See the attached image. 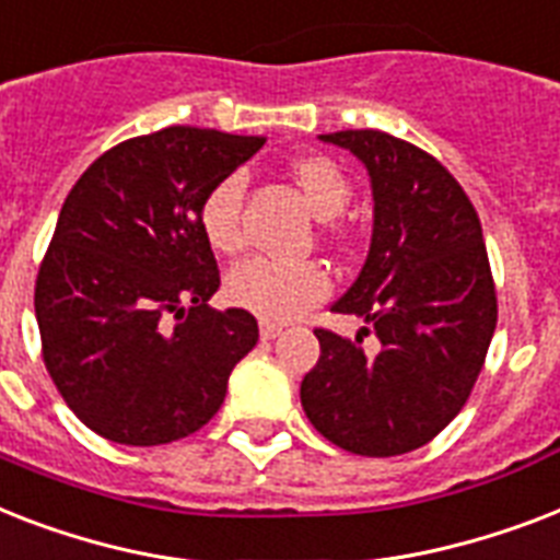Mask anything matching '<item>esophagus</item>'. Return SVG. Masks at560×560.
<instances>
[{"label":"esophagus","instance_id":"1","mask_svg":"<svg viewBox=\"0 0 560 560\" xmlns=\"http://www.w3.org/2000/svg\"><path fill=\"white\" fill-rule=\"evenodd\" d=\"M280 332H283V324H275V320H259V338H262V341H275Z\"/></svg>","mask_w":560,"mask_h":560}]
</instances>
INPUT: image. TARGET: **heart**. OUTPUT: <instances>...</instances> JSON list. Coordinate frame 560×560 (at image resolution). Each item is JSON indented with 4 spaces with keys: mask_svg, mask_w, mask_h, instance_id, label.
Returning a JSON list of instances; mask_svg holds the SVG:
<instances>
[{
    "mask_svg": "<svg viewBox=\"0 0 560 560\" xmlns=\"http://www.w3.org/2000/svg\"><path fill=\"white\" fill-rule=\"evenodd\" d=\"M294 185L301 187L308 210L317 219L338 217L352 196V185L332 159L326 155H301L292 161ZM243 170H234L210 187L199 208V225L210 248L219 254H236L243 248ZM329 275L320 262H292V259L254 257L245 259L228 275V298L236 306L248 308L266 320H289L324 301L329 294Z\"/></svg>",
    "mask_w": 560,
    "mask_h": 560,
    "instance_id": "b5f03b06",
    "label": "heart"
}]
</instances>
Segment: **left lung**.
Returning <instances> with one entry per match:
<instances>
[{"label": "left lung", "instance_id": "8db88e82", "mask_svg": "<svg viewBox=\"0 0 560 560\" xmlns=\"http://www.w3.org/2000/svg\"><path fill=\"white\" fill-rule=\"evenodd\" d=\"M370 176L373 236L338 315L364 320L355 341L315 329L320 358L301 384L317 433L361 457L431 442L471 396L498 326V294L477 210L419 147L378 129L320 136ZM373 328L378 353H364Z\"/></svg>", "mask_w": 560, "mask_h": 560}]
</instances>
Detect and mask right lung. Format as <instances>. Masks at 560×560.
I'll list each match as a JSON object with an SVG mask.
<instances>
[{
  "instance_id": "1",
  "label": "right lung",
  "mask_w": 560,
  "mask_h": 560,
  "mask_svg": "<svg viewBox=\"0 0 560 560\" xmlns=\"http://www.w3.org/2000/svg\"><path fill=\"white\" fill-rule=\"evenodd\" d=\"M266 138L167 127L112 147L62 202L34 289L48 375L80 422L164 445L213 419L257 320L217 312L199 208Z\"/></svg>"
}]
</instances>
